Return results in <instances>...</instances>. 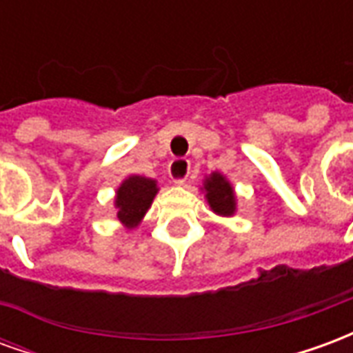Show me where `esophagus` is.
Returning <instances> with one entry per match:
<instances>
[{"mask_svg": "<svg viewBox=\"0 0 353 353\" xmlns=\"http://www.w3.org/2000/svg\"><path fill=\"white\" fill-rule=\"evenodd\" d=\"M168 174L174 183L183 185L189 174H191V162L187 161V159H174V161L170 162Z\"/></svg>", "mask_w": 353, "mask_h": 353, "instance_id": "obj_1", "label": "esophagus"}]
</instances>
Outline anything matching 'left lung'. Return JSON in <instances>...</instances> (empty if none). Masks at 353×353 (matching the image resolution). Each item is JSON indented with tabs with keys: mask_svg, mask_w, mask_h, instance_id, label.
I'll return each mask as SVG.
<instances>
[{
	"mask_svg": "<svg viewBox=\"0 0 353 353\" xmlns=\"http://www.w3.org/2000/svg\"><path fill=\"white\" fill-rule=\"evenodd\" d=\"M206 199L210 202V206L214 210L215 214L219 215H232L234 214V192L230 183L221 176V174H214V176L206 179Z\"/></svg>",
	"mask_w": 353,
	"mask_h": 353,
	"instance_id": "8db88e82",
	"label": "left lung"
}]
</instances>
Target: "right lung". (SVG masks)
Masks as SVG:
<instances>
[{"label":"right lung","instance_id":"add662e5","mask_svg":"<svg viewBox=\"0 0 353 353\" xmlns=\"http://www.w3.org/2000/svg\"><path fill=\"white\" fill-rule=\"evenodd\" d=\"M157 191V183L149 177H128L117 191L115 204L119 221H123L130 229L136 227L151 206Z\"/></svg>","mask_w":353,"mask_h":353}]
</instances>
